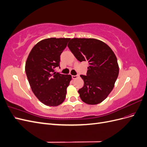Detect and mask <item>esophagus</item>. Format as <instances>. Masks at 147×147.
Wrapping results in <instances>:
<instances>
[{
  "label": "esophagus",
  "mask_w": 147,
  "mask_h": 147,
  "mask_svg": "<svg viewBox=\"0 0 147 147\" xmlns=\"http://www.w3.org/2000/svg\"><path fill=\"white\" fill-rule=\"evenodd\" d=\"M79 77V75H72V78L73 79H76V78H78Z\"/></svg>",
  "instance_id": "1"
}]
</instances>
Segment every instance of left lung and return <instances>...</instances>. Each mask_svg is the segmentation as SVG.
Here are the masks:
<instances>
[{"mask_svg": "<svg viewBox=\"0 0 147 147\" xmlns=\"http://www.w3.org/2000/svg\"><path fill=\"white\" fill-rule=\"evenodd\" d=\"M67 46L80 62L89 63L86 75H80L84 81L78 90L81 99L89 105L100 103L112 91L118 76L115 53L106 43L95 38H74Z\"/></svg>", "mask_w": 147, "mask_h": 147, "instance_id": "obj_1", "label": "left lung"}]
</instances>
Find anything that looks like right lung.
Instances as JSON below:
<instances>
[{"label": "right lung", "instance_id": "right-lung-1", "mask_svg": "<svg viewBox=\"0 0 147 147\" xmlns=\"http://www.w3.org/2000/svg\"><path fill=\"white\" fill-rule=\"evenodd\" d=\"M69 38H49L38 42L31 50L26 62L25 71L32 92L42 103L56 107L65 99L70 75L56 73L60 56Z\"/></svg>", "mask_w": 147, "mask_h": 147}]
</instances>
